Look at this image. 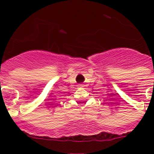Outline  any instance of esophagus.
Returning <instances> with one entry per match:
<instances>
[{
	"label": "esophagus",
	"mask_w": 154,
	"mask_h": 154,
	"mask_svg": "<svg viewBox=\"0 0 154 154\" xmlns=\"http://www.w3.org/2000/svg\"><path fill=\"white\" fill-rule=\"evenodd\" d=\"M78 86L79 87H83V85H82V84H79Z\"/></svg>",
	"instance_id": "1"
}]
</instances>
